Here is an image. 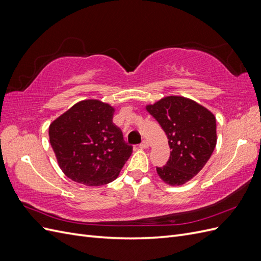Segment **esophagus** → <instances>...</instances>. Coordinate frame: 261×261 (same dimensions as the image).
Returning <instances> with one entry per match:
<instances>
[{
	"label": "esophagus",
	"mask_w": 261,
	"mask_h": 261,
	"mask_svg": "<svg viewBox=\"0 0 261 261\" xmlns=\"http://www.w3.org/2000/svg\"><path fill=\"white\" fill-rule=\"evenodd\" d=\"M139 147L141 148V149H147V148H149V143L147 140H144L143 143H141L140 145H139Z\"/></svg>",
	"instance_id": "1"
}]
</instances>
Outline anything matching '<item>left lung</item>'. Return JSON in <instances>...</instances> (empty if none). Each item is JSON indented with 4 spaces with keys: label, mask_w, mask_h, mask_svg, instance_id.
I'll return each mask as SVG.
<instances>
[{
    "label": "left lung",
    "mask_w": 261,
    "mask_h": 261,
    "mask_svg": "<svg viewBox=\"0 0 261 261\" xmlns=\"http://www.w3.org/2000/svg\"><path fill=\"white\" fill-rule=\"evenodd\" d=\"M147 111L167 134L171 149L167 164L156 168L172 186L183 185L206 165L217 145L216 117L209 110L184 97L169 96Z\"/></svg>",
    "instance_id": "left-lung-1"
}]
</instances>
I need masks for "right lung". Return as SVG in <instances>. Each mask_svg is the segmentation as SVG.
<instances>
[{
    "label": "right lung",
    "instance_id": "1",
    "mask_svg": "<svg viewBox=\"0 0 261 261\" xmlns=\"http://www.w3.org/2000/svg\"><path fill=\"white\" fill-rule=\"evenodd\" d=\"M114 109L84 100L53 121L50 144L64 174L88 186L111 183L132 154L122 130L112 122Z\"/></svg>",
    "mask_w": 261,
    "mask_h": 261
}]
</instances>
